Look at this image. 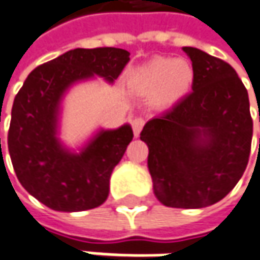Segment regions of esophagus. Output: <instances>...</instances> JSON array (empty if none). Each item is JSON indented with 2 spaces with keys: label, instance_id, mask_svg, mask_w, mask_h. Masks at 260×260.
<instances>
[{
  "label": "esophagus",
  "instance_id": "esophagus-1",
  "mask_svg": "<svg viewBox=\"0 0 260 260\" xmlns=\"http://www.w3.org/2000/svg\"><path fill=\"white\" fill-rule=\"evenodd\" d=\"M144 123L145 121L142 118H135V119H132V129H134V135L137 138L139 137L141 131L144 128Z\"/></svg>",
  "mask_w": 260,
  "mask_h": 260
}]
</instances>
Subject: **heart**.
<instances>
[{"instance_id": "1", "label": "heart", "mask_w": 260, "mask_h": 260, "mask_svg": "<svg viewBox=\"0 0 260 260\" xmlns=\"http://www.w3.org/2000/svg\"><path fill=\"white\" fill-rule=\"evenodd\" d=\"M193 70L183 59L153 58L132 71L128 84L144 96H151L155 107L171 108L189 92Z\"/></svg>"}]
</instances>
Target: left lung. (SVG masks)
<instances>
[{
	"label": "left lung",
	"instance_id": "8db88e82",
	"mask_svg": "<svg viewBox=\"0 0 260 260\" xmlns=\"http://www.w3.org/2000/svg\"><path fill=\"white\" fill-rule=\"evenodd\" d=\"M193 70L192 92L145 123L153 193L169 208L199 209L226 197L246 169L253 122L249 96L225 61L183 47Z\"/></svg>",
	"mask_w": 260,
	"mask_h": 260
}]
</instances>
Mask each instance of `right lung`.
I'll return each mask as SVG.
<instances>
[{
	"label": "right lung",
	"instance_id": "obj_1",
	"mask_svg": "<svg viewBox=\"0 0 260 260\" xmlns=\"http://www.w3.org/2000/svg\"><path fill=\"white\" fill-rule=\"evenodd\" d=\"M129 52L121 48L71 49L37 67L17 93L8 151L25 190L54 211L81 212L102 205L109 178L134 138L129 123L96 131L78 151L59 139L62 101L77 84L100 77L114 84Z\"/></svg>",
	"mask_w": 260,
	"mask_h": 260
}]
</instances>
